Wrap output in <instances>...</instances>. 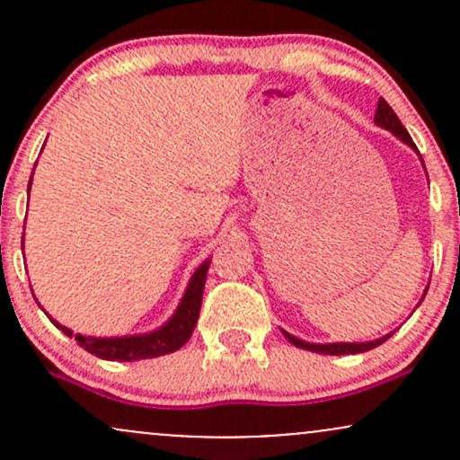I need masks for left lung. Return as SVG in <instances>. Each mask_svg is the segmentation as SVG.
<instances>
[{
  "label": "left lung",
  "instance_id": "1",
  "mask_svg": "<svg viewBox=\"0 0 460 460\" xmlns=\"http://www.w3.org/2000/svg\"><path fill=\"white\" fill-rule=\"evenodd\" d=\"M374 120H376V125H381V128L389 129L392 134L398 136L400 140L406 142V145H411L415 149V145H413V140H411L409 131L404 129V125L400 123V119L395 116V112L392 110V105L385 102L383 97L378 99V108H376V114H374ZM285 337H288V340L292 341V344L296 348H303V350H311V352H320V355H357V352H366V350H372V348L381 346L383 341H387V337H392V332L381 337V340L366 341V344H307V341H300V340H296V337H292L289 332H285Z\"/></svg>",
  "mask_w": 460,
  "mask_h": 460
}]
</instances>
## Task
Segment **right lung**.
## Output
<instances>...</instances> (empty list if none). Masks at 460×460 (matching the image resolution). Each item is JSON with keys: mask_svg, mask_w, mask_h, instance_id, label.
I'll list each match as a JSON object with an SVG mask.
<instances>
[{"mask_svg": "<svg viewBox=\"0 0 460 460\" xmlns=\"http://www.w3.org/2000/svg\"><path fill=\"white\" fill-rule=\"evenodd\" d=\"M30 186H31V179H30ZM209 261L212 260H205L197 268V272L192 274L186 294H183L181 298V305H179L175 315H172L162 329L146 332V335H131V337L75 335L77 344L82 346L84 350L91 352V355L99 358H108V361H138V358H153V357H162V355H168V352L179 350V348L190 340L194 326H197ZM51 322H54L65 335L73 337V332L68 331L66 326L58 324L56 320Z\"/></svg>", "mask_w": 460, "mask_h": 460, "instance_id": "obj_1", "label": "right lung"}]
</instances>
